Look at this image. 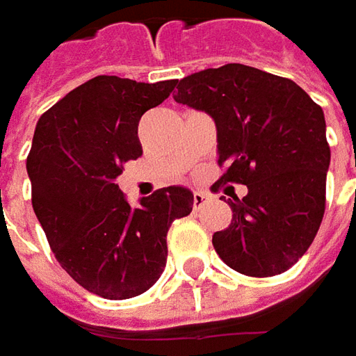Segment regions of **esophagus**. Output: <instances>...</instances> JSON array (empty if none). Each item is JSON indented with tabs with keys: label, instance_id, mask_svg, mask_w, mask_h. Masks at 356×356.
I'll return each mask as SVG.
<instances>
[{
	"label": "esophagus",
	"instance_id": "1",
	"mask_svg": "<svg viewBox=\"0 0 356 356\" xmlns=\"http://www.w3.org/2000/svg\"><path fill=\"white\" fill-rule=\"evenodd\" d=\"M210 200V196L206 194V192H202V190H198V192H194V210H200L206 202Z\"/></svg>",
	"mask_w": 356,
	"mask_h": 356
}]
</instances>
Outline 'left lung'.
<instances>
[{
  "label": "left lung",
  "mask_w": 356,
  "mask_h": 356,
  "mask_svg": "<svg viewBox=\"0 0 356 356\" xmlns=\"http://www.w3.org/2000/svg\"><path fill=\"white\" fill-rule=\"evenodd\" d=\"M174 101L208 113L218 130L220 182L248 186L229 200L232 224L212 238L226 266L271 277L307 252L325 213L331 150L325 115L291 79L229 63L178 83Z\"/></svg>",
  "instance_id": "left-lung-1"
}]
</instances>
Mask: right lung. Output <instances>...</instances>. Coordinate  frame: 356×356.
Returning a JSON list of instances; mask_svg holds the SVG:
<instances>
[{
    "mask_svg": "<svg viewBox=\"0 0 356 356\" xmlns=\"http://www.w3.org/2000/svg\"><path fill=\"white\" fill-rule=\"evenodd\" d=\"M176 83L95 76L35 127L27 156L35 216L63 269L104 299H130L156 283L166 267L168 227L194 206L188 188L168 186L132 208L115 184L122 164L143 154V115L168 99Z\"/></svg>",
    "mask_w": 356,
    "mask_h": 356,
    "instance_id": "obj_1",
    "label": "right lung"
}]
</instances>
